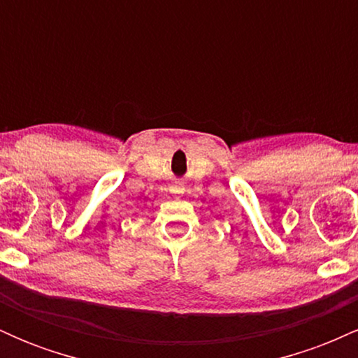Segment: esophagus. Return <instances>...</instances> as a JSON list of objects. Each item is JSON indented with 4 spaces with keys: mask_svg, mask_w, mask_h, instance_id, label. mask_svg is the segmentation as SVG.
Listing matches in <instances>:
<instances>
[{
    "mask_svg": "<svg viewBox=\"0 0 358 358\" xmlns=\"http://www.w3.org/2000/svg\"><path fill=\"white\" fill-rule=\"evenodd\" d=\"M183 190V185L182 183H176V185H173V192H182Z\"/></svg>",
    "mask_w": 358,
    "mask_h": 358,
    "instance_id": "1",
    "label": "esophagus"
}]
</instances>
